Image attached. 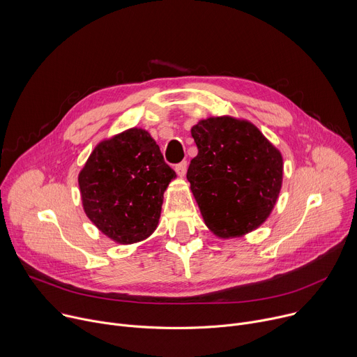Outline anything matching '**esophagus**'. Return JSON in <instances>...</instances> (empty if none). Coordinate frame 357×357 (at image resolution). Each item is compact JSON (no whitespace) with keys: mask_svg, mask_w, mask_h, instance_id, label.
<instances>
[{"mask_svg":"<svg viewBox=\"0 0 357 357\" xmlns=\"http://www.w3.org/2000/svg\"><path fill=\"white\" fill-rule=\"evenodd\" d=\"M186 169H188V162H186V161H182V162H179V164L175 167V171H176L178 176H181V178L185 176Z\"/></svg>","mask_w":357,"mask_h":357,"instance_id":"obj_1","label":"esophagus"}]
</instances>
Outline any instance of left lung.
Segmentation results:
<instances>
[{
    "label": "left lung",
    "instance_id": "left-lung-1",
    "mask_svg": "<svg viewBox=\"0 0 357 357\" xmlns=\"http://www.w3.org/2000/svg\"><path fill=\"white\" fill-rule=\"evenodd\" d=\"M197 155L186 178L205 225L222 238L263 225L282 185L281 152L250 121L229 116L190 130Z\"/></svg>",
    "mask_w": 357,
    "mask_h": 357
}]
</instances>
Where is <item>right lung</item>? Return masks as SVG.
<instances>
[{"mask_svg":"<svg viewBox=\"0 0 357 357\" xmlns=\"http://www.w3.org/2000/svg\"><path fill=\"white\" fill-rule=\"evenodd\" d=\"M175 178L149 132L130 128L97 144L80 171L84 213L116 243L141 241L157 229L164 192Z\"/></svg>","mask_w":357,"mask_h":357,"instance_id":"right-lung-1","label":"right lung"}]
</instances>
